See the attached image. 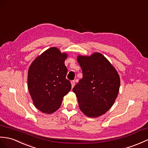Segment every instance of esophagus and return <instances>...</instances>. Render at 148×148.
I'll return each mask as SVG.
<instances>
[{"label":"esophagus","mask_w":148,"mask_h":148,"mask_svg":"<svg viewBox=\"0 0 148 148\" xmlns=\"http://www.w3.org/2000/svg\"><path fill=\"white\" fill-rule=\"evenodd\" d=\"M71 85H72V87H74V85H75V81L73 80V81H71Z\"/></svg>","instance_id":"obj_1"}]
</instances>
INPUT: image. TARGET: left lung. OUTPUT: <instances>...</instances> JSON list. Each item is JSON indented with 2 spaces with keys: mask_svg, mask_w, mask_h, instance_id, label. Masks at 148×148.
I'll list each match as a JSON object with an SVG mask.
<instances>
[{
  "mask_svg": "<svg viewBox=\"0 0 148 148\" xmlns=\"http://www.w3.org/2000/svg\"><path fill=\"white\" fill-rule=\"evenodd\" d=\"M82 78L73 91L81 110L89 117L104 114L114 103L119 91L120 77L110 62L99 53L77 57Z\"/></svg>",
  "mask_w": 148,
  "mask_h": 148,
  "instance_id": "obj_1",
  "label": "left lung"
}]
</instances>
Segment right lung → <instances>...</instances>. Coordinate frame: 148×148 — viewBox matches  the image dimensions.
<instances>
[{
	"instance_id": "right-lung-1",
	"label": "right lung",
	"mask_w": 148,
	"mask_h": 148,
	"mask_svg": "<svg viewBox=\"0 0 148 148\" xmlns=\"http://www.w3.org/2000/svg\"><path fill=\"white\" fill-rule=\"evenodd\" d=\"M67 55L52 47L38 57L31 65L27 74V87L35 107L45 113L59 108L63 97L71 90L66 79L64 62Z\"/></svg>"
}]
</instances>
